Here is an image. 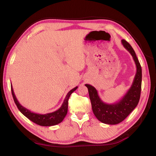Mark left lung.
<instances>
[{
    "mask_svg": "<svg viewBox=\"0 0 156 156\" xmlns=\"http://www.w3.org/2000/svg\"><path fill=\"white\" fill-rule=\"evenodd\" d=\"M122 45L132 56L136 66V73L132 84L126 94L118 102L113 104L104 102L94 87L85 84L88 88L92 111L96 118L104 124L115 125L122 122L134 110L139 102L142 88V68L134 50L125 40H122Z\"/></svg>",
    "mask_w": 156,
    "mask_h": 156,
    "instance_id": "8db88e82",
    "label": "left lung"
}]
</instances>
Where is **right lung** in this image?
<instances>
[{"label":"right lung","instance_id":"1","mask_svg":"<svg viewBox=\"0 0 156 156\" xmlns=\"http://www.w3.org/2000/svg\"><path fill=\"white\" fill-rule=\"evenodd\" d=\"M78 88V86L75 87L74 88L70 90L67 95L65 97L64 102L62 104L61 107L57 110L54 111L51 113H48L45 114H41L32 112L30 110H28L27 108L23 107L19 102L17 98H16L15 94L14 93V90L12 86L11 85V91L12 94L13 96V99L14 102H15L18 109L23 114L24 116H26L30 120L33 122L35 124L42 126H55L60 124V122H62L64 118L66 116L68 112V99L71 95V94L75 91Z\"/></svg>","mask_w":156,"mask_h":156}]
</instances>
